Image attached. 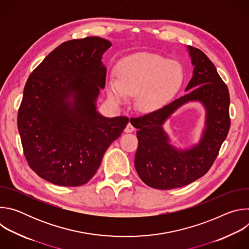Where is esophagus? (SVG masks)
<instances>
[{
	"label": "esophagus",
	"mask_w": 249,
	"mask_h": 249,
	"mask_svg": "<svg viewBox=\"0 0 249 249\" xmlns=\"http://www.w3.org/2000/svg\"><path fill=\"white\" fill-rule=\"evenodd\" d=\"M126 133H132V132H134L135 131V127L129 122L128 124H127V126L125 127V130H124Z\"/></svg>",
	"instance_id": "obj_1"
}]
</instances>
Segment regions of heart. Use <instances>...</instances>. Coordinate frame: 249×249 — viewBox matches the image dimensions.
<instances>
[{
  "label": "heart",
  "mask_w": 249,
  "mask_h": 249,
  "mask_svg": "<svg viewBox=\"0 0 249 249\" xmlns=\"http://www.w3.org/2000/svg\"><path fill=\"white\" fill-rule=\"evenodd\" d=\"M182 80V69L177 62L156 54L140 53L120 62L117 79H108V95L118 104L126 102L129 96H136V108L153 113L169 102Z\"/></svg>",
  "instance_id": "b5f03b06"
}]
</instances>
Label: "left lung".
<instances>
[{
  "instance_id": "1",
  "label": "left lung",
  "mask_w": 249,
  "mask_h": 249,
  "mask_svg": "<svg viewBox=\"0 0 249 249\" xmlns=\"http://www.w3.org/2000/svg\"><path fill=\"white\" fill-rule=\"evenodd\" d=\"M188 50L194 66L193 77L185 89L189 91L156 112L130 119L139 129L135 156L137 173L142 181L155 189L182 187L205 175L214 163L231 127L227 85L205 53L192 46H188ZM189 101H200L205 106L206 128L197 145L181 151L170 145L162 125Z\"/></svg>"
}]
</instances>
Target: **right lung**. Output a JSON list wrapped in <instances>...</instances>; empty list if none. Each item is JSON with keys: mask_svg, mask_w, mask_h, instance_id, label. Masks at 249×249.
<instances>
[{"mask_svg": "<svg viewBox=\"0 0 249 249\" xmlns=\"http://www.w3.org/2000/svg\"><path fill=\"white\" fill-rule=\"evenodd\" d=\"M111 43L89 36L55 48L27 79L18 114L24 157L41 178L60 186L86 184L128 117L96 111L104 89L103 53Z\"/></svg>", "mask_w": 249, "mask_h": 249, "instance_id": "obj_1", "label": "right lung"}]
</instances>
